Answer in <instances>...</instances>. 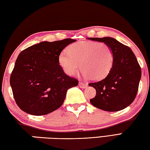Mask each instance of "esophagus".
Here are the masks:
<instances>
[{"label":"esophagus","mask_w":150,"mask_h":150,"mask_svg":"<svg viewBox=\"0 0 150 150\" xmlns=\"http://www.w3.org/2000/svg\"><path fill=\"white\" fill-rule=\"evenodd\" d=\"M79 86H80V87H81V88L82 89H84V88H86V87H87V84L83 83V81H80V83H79Z\"/></svg>","instance_id":"obj_1"}]
</instances>
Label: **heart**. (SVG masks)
I'll return each mask as SVG.
<instances>
[{"label":"heart","mask_w":150,"mask_h":150,"mask_svg":"<svg viewBox=\"0 0 150 150\" xmlns=\"http://www.w3.org/2000/svg\"><path fill=\"white\" fill-rule=\"evenodd\" d=\"M114 60L112 49L104 42H78L69 46V52L63 51L59 55V64L67 74L74 75L80 67L85 77L94 81L109 74Z\"/></svg>","instance_id":"obj_1"}]
</instances>
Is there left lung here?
I'll use <instances>...</instances> for the list:
<instances>
[{"mask_svg": "<svg viewBox=\"0 0 150 150\" xmlns=\"http://www.w3.org/2000/svg\"><path fill=\"white\" fill-rule=\"evenodd\" d=\"M111 47L114 56L113 67L103 80L89 83L96 89L90 103L104 111L116 112L129 106L136 97L141 78V68L129 47L111 37L89 38Z\"/></svg>", "mask_w": 150, "mask_h": 150, "instance_id": "left-lung-1", "label": "left lung"}]
</instances>
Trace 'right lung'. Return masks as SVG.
I'll list each match as a JSON object with an SVG mask.
<instances>
[{"mask_svg":"<svg viewBox=\"0 0 150 150\" xmlns=\"http://www.w3.org/2000/svg\"><path fill=\"white\" fill-rule=\"evenodd\" d=\"M71 38L42 42L19 53L10 76L13 95L19 108L31 115H42L58 109L67 90L78 80L64 73L59 55Z\"/></svg>","mask_w":150,"mask_h":150,"instance_id":"right-lung-1","label":"right lung"}]
</instances>
